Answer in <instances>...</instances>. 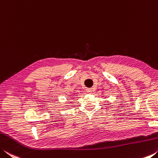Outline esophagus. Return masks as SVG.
<instances>
[{"label": "esophagus", "instance_id": "1", "mask_svg": "<svg viewBox=\"0 0 158 158\" xmlns=\"http://www.w3.org/2000/svg\"><path fill=\"white\" fill-rule=\"evenodd\" d=\"M86 91L87 93H89V94H91V93H92L93 89H92V88H88V89H87Z\"/></svg>", "mask_w": 158, "mask_h": 158}]
</instances>
